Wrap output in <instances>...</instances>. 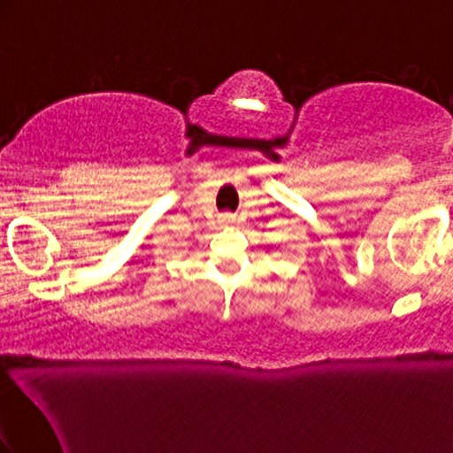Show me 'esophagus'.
<instances>
[{
  "label": "esophagus",
  "mask_w": 453,
  "mask_h": 453,
  "mask_svg": "<svg viewBox=\"0 0 453 453\" xmlns=\"http://www.w3.org/2000/svg\"><path fill=\"white\" fill-rule=\"evenodd\" d=\"M220 222H222V225H233L234 216H233V214H222V216H220Z\"/></svg>",
  "instance_id": "esophagus-1"
}]
</instances>
